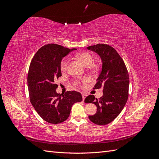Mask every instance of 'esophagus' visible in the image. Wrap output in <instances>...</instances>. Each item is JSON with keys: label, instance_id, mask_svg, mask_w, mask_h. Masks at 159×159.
Masks as SVG:
<instances>
[{"label": "esophagus", "instance_id": "obj_1", "mask_svg": "<svg viewBox=\"0 0 159 159\" xmlns=\"http://www.w3.org/2000/svg\"><path fill=\"white\" fill-rule=\"evenodd\" d=\"M86 96H87V95L85 94V93H82V98H83V100H84V101L85 100V98H86Z\"/></svg>", "mask_w": 159, "mask_h": 159}]
</instances>
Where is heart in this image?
Listing matches in <instances>:
<instances>
[{
	"mask_svg": "<svg viewBox=\"0 0 159 159\" xmlns=\"http://www.w3.org/2000/svg\"><path fill=\"white\" fill-rule=\"evenodd\" d=\"M76 57L82 62L86 68H91L94 64V58L91 54L88 52H81L76 55ZM69 64V60L68 57H64L61 60L60 62V69L62 71H66L68 70ZM87 80V79H84V81Z\"/></svg>",
	"mask_w": 159,
	"mask_h": 159,
	"instance_id": "b5f03b06",
	"label": "heart"
}]
</instances>
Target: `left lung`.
Listing matches in <instances>:
<instances>
[{"label": "left lung", "instance_id": "8db88e82", "mask_svg": "<svg viewBox=\"0 0 159 159\" xmlns=\"http://www.w3.org/2000/svg\"><path fill=\"white\" fill-rule=\"evenodd\" d=\"M99 56L102 68L93 89H103L99 99L89 95L85 103H94L97 112L89 115L91 122L99 125H107L116 118L125 105L129 96V77L123 59L113 48L99 44L87 48Z\"/></svg>", "mask_w": 159, "mask_h": 159}]
</instances>
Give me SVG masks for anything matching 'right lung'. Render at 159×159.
Returning <instances> with one entry per match:
<instances>
[{
  "label": "right lung",
  "instance_id": "obj_1",
  "mask_svg": "<svg viewBox=\"0 0 159 159\" xmlns=\"http://www.w3.org/2000/svg\"><path fill=\"white\" fill-rule=\"evenodd\" d=\"M55 44H47L37 51L31 61L28 74L30 102L36 111L48 123L57 124L68 118L72 105L82 101L78 91L65 94L56 92V80L61 76L60 62L73 50Z\"/></svg>",
  "mask_w": 159,
  "mask_h": 159
}]
</instances>
